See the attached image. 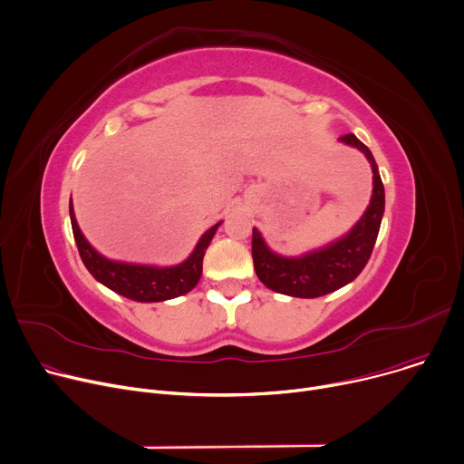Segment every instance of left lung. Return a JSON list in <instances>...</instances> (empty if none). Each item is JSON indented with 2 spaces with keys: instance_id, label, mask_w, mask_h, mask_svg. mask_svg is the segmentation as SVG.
Wrapping results in <instances>:
<instances>
[{
  "instance_id": "left-lung-1",
  "label": "left lung",
  "mask_w": 464,
  "mask_h": 464,
  "mask_svg": "<svg viewBox=\"0 0 464 464\" xmlns=\"http://www.w3.org/2000/svg\"><path fill=\"white\" fill-rule=\"evenodd\" d=\"M341 142L358 148L372 169V197L362 219L341 239L328 247L304 256H281L271 251L256 228H253V262L258 279L274 292L292 297H320L339 290L356 279L371 258L384 215V185L371 150L353 134Z\"/></svg>"
}]
</instances>
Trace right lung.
Here are the masks:
<instances>
[{
	"instance_id": "obj_1",
	"label": "right lung",
	"mask_w": 464,
	"mask_h": 464,
	"mask_svg": "<svg viewBox=\"0 0 464 464\" xmlns=\"http://www.w3.org/2000/svg\"><path fill=\"white\" fill-rule=\"evenodd\" d=\"M69 215H71L72 234H74L80 258L88 267L90 274L104 286L114 290L116 294H121L132 299V302H144V304L165 302V299H172L190 292L198 285L202 276V260H204L206 249L209 247L217 228L221 225L217 223L200 237L195 251L190 253V256L185 262L170 267H155V266L127 264V262H116V260L104 258L92 247L88 239L84 237V234L80 232L78 223L74 219L72 202L69 204Z\"/></svg>"
}]
</instances>
